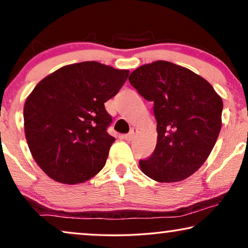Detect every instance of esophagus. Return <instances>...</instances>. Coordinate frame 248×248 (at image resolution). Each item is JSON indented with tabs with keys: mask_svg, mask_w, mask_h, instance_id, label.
I'll use <instances>...</instances> for the list:
<instances>
[{
	"mask_svg": "<svg viewBox=\"0 0 248 248\" xmlns=\"http://www.w3.org/2000/svg\"><path fill=\"white\" fill-rule=\"evenodd\" d=\"M137 128H132V130L130 131V133H127V134H125L124 135V138H125V140H127V141H131L132 139H133L134 137H135V134H137Z\"/></svg>",
	"mask_w": 248,
	"mask_h": 248,
	"instance_id": "obj_1",
	"label": "esophagus"
}]
</instances>
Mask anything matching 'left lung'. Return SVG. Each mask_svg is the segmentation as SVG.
Here are the masks:
<instances>
[{
    "label": "left lung",
    "instance_id": "obj_1",
    "mask_svg": "<svg viewBox=\"0 0 248 248\" xmlns=\"http://www.w3.org/2000/svg\"><path fill=\"white\" fill-rule=\"evenodd\" d=\"M128 81L154 103L157 121V145L139 162L141 170L160 183L189 177L204 164L219 137L222 99L202 77L167 61L138 67Z\"/></svg>",
    "mask_w": 248,
    "mask_h": 248
}]
</instances>
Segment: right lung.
Instances as JSON below:
<instances>
[{"label": "right lung", "mask_w": 248, "mask_h": 248, "mask_svg": "<svg viewBox=\"0 0 248 248\" xmlns=\"http://www.w3.org/2000/svg\"><path fill=\"white\" fill-rule=\"evenodd\" d=\"M128 70L81 62L47 76L23 108L30 152L54 181L83 183L106 164L115 138L107 128L111 116L105 103L123 87Z\"/></svg>", "instance_id": "1"}]
</instances>
